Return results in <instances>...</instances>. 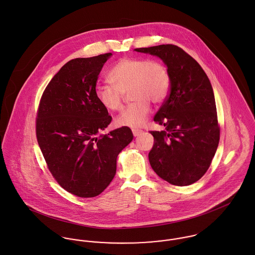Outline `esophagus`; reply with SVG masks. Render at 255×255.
I'll use <instances>...</instances> for the list:
<instances>
[{
    "instance_id": "obj_1",
    "label": "esophagus",
    "mask_w": 255,
    "mask_h": 255,
    "mask_svg": "<svg viewBox=\"0 0 255 255\" xmlns=\"http://www.w3.org/2000/svg\"><path fill=\"white\" fill-rule=\"evenodd\" d=\"M141 132L142 131L140 129H138V128H132V133H133L134 136H138Z\"/></svg>"
}]
</instances>
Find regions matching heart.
<instances>
[{
	"label": "heart",
	"instance_id": "heart-1",
	"mask_svg": "<svg viewBox=\"0 0 255 255\" xmlns=\"http://www.w3.org/2000/svg\"><path fill=\"white\" fill-rule=\"evenodd\" d=\"M107 80L112 87L98 86L95 89V97L104 109H122V94L128 90L129 99L133 101L116 119V124L122 127H141L149 116L150 102L154 105L163 103L171 88L167 67L159 61L143 58L121 59L111 69Z\"/></svg>",
	"mask_w": 255,
	"mask_h": 255
}]
</instances>
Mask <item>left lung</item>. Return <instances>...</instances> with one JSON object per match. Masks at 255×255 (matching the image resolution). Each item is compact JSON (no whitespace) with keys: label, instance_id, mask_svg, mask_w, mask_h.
<instances>
[{"label":"left lung","instance_id":"8db88e82","mask_svg":"<svg viewBox=\"0 0 255 255\" xmlns=\"http://www.w3.org/2000/svg\"><path fill=\"white\" fill-rule=\"evenodd\" d=\"M134 50L159 57L171 77L169 96L154 117L165 129L150 131L154 137L148 154L150 165L171 184L184 186L197 182L210 167L220 139L210 80L200 65L176 45Z\"/></svg>","mask_w":255,"mask_h":255}]
</instances>
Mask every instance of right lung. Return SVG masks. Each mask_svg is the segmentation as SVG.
Masks as SVG:
<instances>
[{
  "mask_svg": "<svg viewBox=\"0 0 255 255\" xmlns=\"http://www.w3.org/2000/svg\"><path fill=\"white\" fill-rule=\"evenodd\" d=\"M111 56L68 62L45 88L37 111V141L48 169L78 197L104 191L116 175L118 155L133 138L128 127L98 135L112 121L95 97L98 75Z\"/></svg>",
  "mask_w": 255,
  "mask_h": 255,
  "instance_id": "1",
  "label": "right lung"
}]
</instances>
